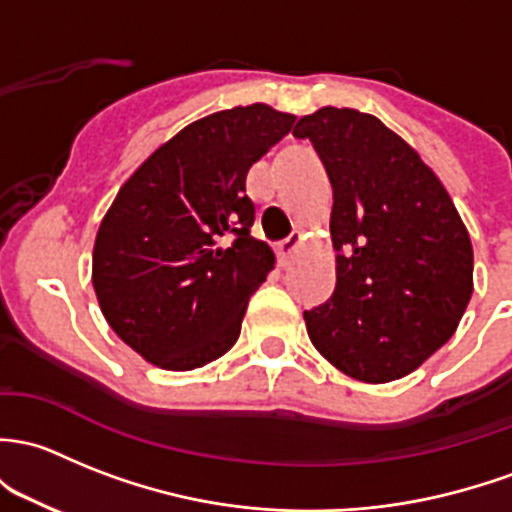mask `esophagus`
<instances>
[{"mask_svg":"<svg viewBox=\"0 0 512 512\" xmlns=\"http://www.w3.org/2000/svg\"><path fill=\"white\" fill-rule=\"evenodd\" d=\"M299 245H301V233H292L287 240L279 242V245H277L279 262H282V265H289V260L294 257V252H297Z\"/></svg>","mask_w":512,"mask_h":512,"instance_id":"obj_1","label":"esophagus"}]
</instances>
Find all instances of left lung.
Listing matches in <instances>:
<instances>
[{
    "instance_id": "1",
    "label": "left lung",
    "mask_w": 512,
    "mask_h": 512,
    "mask_svg": "<svg viewBox=\"0 0 512 512\" xmlns=\"http://www.w3.org/2000/svg\"><path fill=\"white\" fill-rule=\"evenodd\" d=\"M294 137L314 144L333 186L336 289L304 311L311 343L363 383L405 378L469 306V230L437 174L378 117L321 107Z\"/></svg>"
}]
</instances>
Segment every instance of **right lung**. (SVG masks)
<instances>
[{"label":"right lung","instance_id":"add662e5","mask_svg":"<svg viewBox=\"0 0 512 512\" xmlns=\"http://www.w3.org/2000/svg\"><path fill=\"white\" fill-rule=\"evenodd\" d=\"M297 117L270 105L191 122L120 188L93 250V287L112 331L164 370L203 368L235 346L274 267L252 238L250 166Z\"/></svg>","mask_w":512,"mask_h":512}]
</instances>
